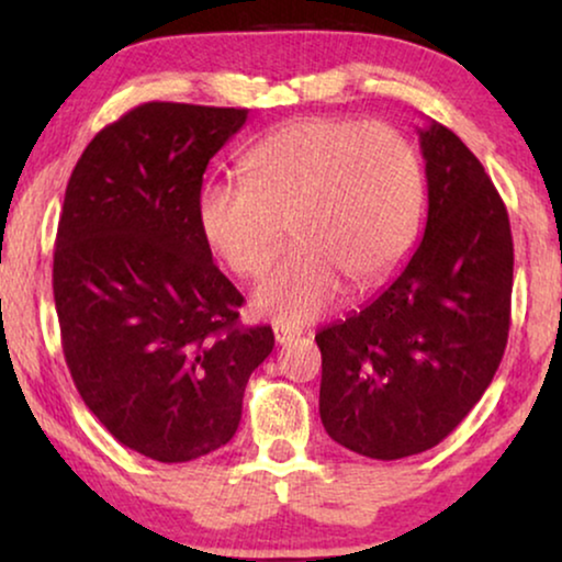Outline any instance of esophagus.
Wrapping results in <instances>:
<instances>
[{"label":"esophagus","mask_w":562,"mask_h":562,"mask_svg":"<svg viewBox=\"0 0 562 562\" xmlns=\"http://www.w3.org/2000/svg\"><path fill=\"white\" fill-rule=\"evenodd\" d=\"M273 335H276V342L286 345V342L294 340V337L302 335V329H296V327H279V325H276V327H273Z\"/></svg>","instance_id":"1"}]
</instances>
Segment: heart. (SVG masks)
Segmentation results:
<instances>
[{
	"label": "heart",
	"instance_id": "1",
	"mask_svg": "<svg viewBox=\"0 0 562 562\" xmlns=\"http://www.w3.org/2000/svg\"><path fill=\"white\" fill-rule=\"evenodd\" d=\"M243 183L199 189L204 243L229 271L252 279L271 266L286 222L296 245L252 291L281 325H304L335 306L345 279L381 281L409 256L425 204V176L398 130L306 117L276 127L245 153Z\"/></svg>",
	"mask_w": 562,
	"mask_h": 562
}]
</instances>
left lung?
Instances as JSON below:
<instances>
[{"instance_id":"1","label":"left lung","mask_w":562,"mask_h":562,"mask_svg":"<svg viewBox=\"0 0 562 562\" xmlns=\"http://www.w3.org/2000/svg\"><path fill=\"white\" fill-rule=\"evenodd\" d=\"M427 225L404 271L360 312L319 329V417L375 460L442 442L479 404L509 337V214L452 130H419Z\"/></svg>"}]
</instances>
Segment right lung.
Masks as SVG:
<instances>
[{"mask_svg": "<svg viewBox=\"0 0 562 562\" xmlns=\"http://www.w3.org/2000/svg\"><path fill=\"white\" fill-rule=\"evenodd\" d=\"M248 110L148 102L97 133L66 187L53 252L60 342L114 440L187 463L233 440L271 327L212 263L196 196Z\"/></svg>", "mask_w": 562, "mask_h": 562, "instance_id": "1", "label": "right lung"}]
</instances>
